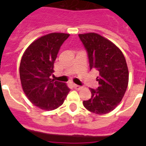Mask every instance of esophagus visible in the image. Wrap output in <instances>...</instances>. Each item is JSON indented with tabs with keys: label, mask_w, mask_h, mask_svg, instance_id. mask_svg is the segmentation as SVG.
<instances>
[{
	"label": "esophagus",
	"mask_w": 146,
	"mask_h": 146,
	"mask_svg": "<svg viewBox=\"0 0 146 146\" xmlns=\"http://www.w3.org/2000/svg\"><path fill=\"white\" fill-rule=\"evenodd\" d=\"M73 87H74L76 89H77V90H80V89L82 88V86H79V85L76 84H73Z\"/></svg>",
	"instance_id": "34e87169"
}]
</instances>
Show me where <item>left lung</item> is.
Returning <instances> with one entry per match:
<instances>
[{"instance_id":"1","label":"left lung","mask_w":146,"mask_h":146,"mask_svg":"<svg viewBox=\"0 0 146 146\" xmlns=\"http://www.w3.org/2000/svg\"><path fill=\"white\" fill-rule=\"evenodd\" d=\"M89 57L90 70L99 72V86L90 89L92 97L83 101L87 110L105 114L117 106L124 96L129 81L127 64L122 51L105 38L96 33L80 34Z\"/></svg>"}]
</instances>
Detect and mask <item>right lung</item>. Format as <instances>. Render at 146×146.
<instances>
[{"mask_svg":"<svg viewBox=\"0 0 146 146\" xmlns=\"http://www.w3.org/2000/svg\"><path fill=\"white\" fill-rule=\"evenodd\" d=\"M69 34L50 33L42 36L28 47L19 65L23 92L38 108L52 111L63 103L70 89L64 82L54 81V64L60 47Z\"/></svg>","mask_w":146,"mask_h":146,"instance_id":"obj_1","label":"right lung"}]
</instances>
